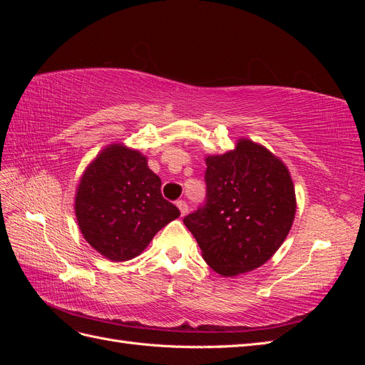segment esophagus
<instances>
[{
	"label": "esophagus",
	"mask_w": 365,
	"mask_h": 365,
	"mask_svg": "<svg viewBox=\"0 0 365 365\" xmlns=\"http://www.w3.org/2000/svg\"><path fill=\"white\" fill-rule=\"evenodd\" d=\"M176 205H178V208H180V212H181V215H182V216H184L187 212H189V205H187V202H185V201H182V200L176 201Z\"/></svg>",
	"instance_id": "obj_1"
}]
</instances>
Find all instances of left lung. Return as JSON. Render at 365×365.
<instances>
[{
	"mask_svg": "<svg viewBox=\"0 0 365 365\" xmlns=\"http://www.w3.org/2000/svg\"><path fill=\"white\" fill-rule=\"evenodd\" d=\"M205 201L182 220L204 260L225 277L259 268L280 248L295 216L294 184L269 150L240 140L205 160Z\"/></svg>",
	"mask_w": 365,
	"mask_h": 365,
	"instance_id": "left-lung-1",
	"label": "left lung"
}]
</instances>
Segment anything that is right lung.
Segmentation results:
<instances>
[{
  "label": "right lung",
  "instance_id": "add662e5",
  "mask_svg": "<svg viewBox=\"0 0 365 365\" xmlns=\"http://www.w3.org/2000/svg\"><path fill=\"white\" fill-rule=\"evenodd\" d=\"M83 237L114 262L134 259L152 237L180 216L161 195V180L137 150L113 145L85 170L76 195Z\"/></svg>",
  "mask_w": 365,
  "mask_h": 365
}]
</instances>
